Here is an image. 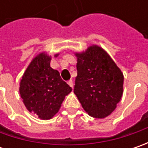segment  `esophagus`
I'll list each match as a JSON object with an SVG mask.
<instances>
[{"instance_id":"34e87169","label":"esophagus","mask_w":148,"mask_h":148,"mask_svg":"<svg viewBox=\"0 0 148 148\" xmlns=\"http://www.w3.org/2000/svg\"><path fill=\"white\" fill-rule=\"evenodd\" d=\"M67 84L71 86V88H73V82H72V80H69V81L67 82Z\"/></svg>"}]
</instances>
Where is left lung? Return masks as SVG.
I'll use <instances>...</instances> for the list:
<instances>
[{
    "mask_svg": "<svg viewBox=\"0 0 148 148\" xmlns=\"http://www.w3.org/2000/svg\"><path fill=\"white\" fill-rule=\"evenodd\" d=\"M74 93L90 116L110 115L123 95V76L111 58L98 46L77 53Z\"/></svg>",
    "mask_w": 148,
    "mask_h": 148,
    "instance_id": "1",
    "label": "left lung"
}]
</instances>
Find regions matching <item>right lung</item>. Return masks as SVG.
I'll return each instance as SVG.
<instances>
[{"mask_svg":"<svg viewBox=\"0 0 148 148\" xmlns=\"http://www.w3.org/2000/svg\"><path fill=\"white\" fill-rule=\"evenodd\" d=\"M50 57L43 53L34 58L20 85V95L27 110L42 119H52L71 91L58 71L50 66Z\"/></svg>","mask_w":148,"mask_h":148,"instance_id":"1","label":"right lung"}]
</instances>
